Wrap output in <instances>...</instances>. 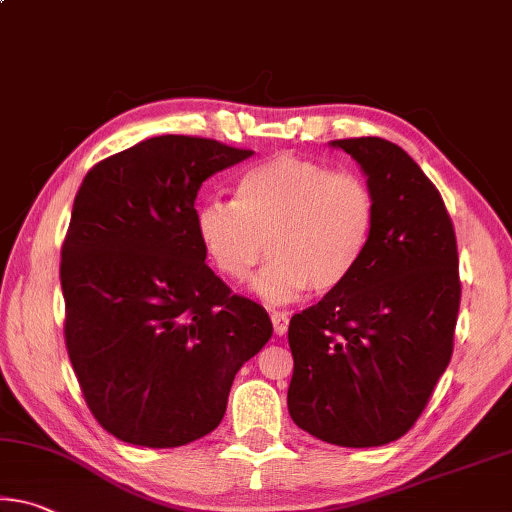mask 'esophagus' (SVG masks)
Returning a JSON list of instances; mask_svg holds the SVG:
<instances>
[{
  "mask_svg": "<svg viewBox=\"0 0 512 512\" xmlns=\"http://www.w3.org/2000/svg\"><path fill=\"white\" fill-rule=\"evenodd\" d=\"M271 323H273L275 335L282 337L289 328V314L287 312H271Z\"/></svg>",
  "mask_w": 512,
  "mask_h": 512,
  "instance_id": "34e87169",
  "label": "esophagus"
}]
</instances>
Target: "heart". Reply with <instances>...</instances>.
Instances as JSON below:
<instances>
[{
    "mask_svg": "<svg viewBox=\"0 0 512 512\" xmlns=\"http://www.w3.org/2000/svg\"><path fill=\"white\" fill-rule=\"evenodd\" d=\"M373 225L376 196L360 173L298 154L243 170L234 200H207L196 214L200 246L227 280H246L269 248L255 289L275 303L307 287H342L367 255Z\"/></svg>",
    "mask_w": 512,
    "mask_h": 512,
    "instance_id": "heart-1",
    "label": "heart"
}]
</instances>
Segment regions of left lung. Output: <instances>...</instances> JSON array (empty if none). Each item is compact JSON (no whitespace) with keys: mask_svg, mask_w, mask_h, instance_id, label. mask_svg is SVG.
I'll return each instance as SVG.
<instances>
[{"mask_svg":"<svg viewBox=\"0 0 512 512\" xmlns=\"http://www.w3.org/2000/svg\"><path fill=\"white\" fill-rule=\"evenodd\" d=\"M332 145L367 173L376 225L351 278L291 316L287 405L303 431L364 449L417 424L451 360L458 246L440 191L408 152L376 136Z\"/></svg>","mask_w":512,"mask_h":512,"instance_id":"obj_1","label":"left lung"}]
</instances>
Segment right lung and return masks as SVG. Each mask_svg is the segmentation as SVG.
I'll list each match as a JSON object with an SVG mask.
<instances>
[{
    "mask_svg": "<svg viewBox=\"0 0 512 512\" xmlns=\"http://www.w3.org/2000/svg\"><path fill=\"white\" fill-rule=\"evenodd\" d=\"M205 136H152L97 161L61 246L68 358L118 440L170 449L221 424L232 380L273 335L262 305L205 264L196 196L250 157Z\"/></svg>",
    "mask_w": 512,
    "mask_h": 512,
    "instance_id": "add662e5",
    "label": "right lung"
}]
</instances>
